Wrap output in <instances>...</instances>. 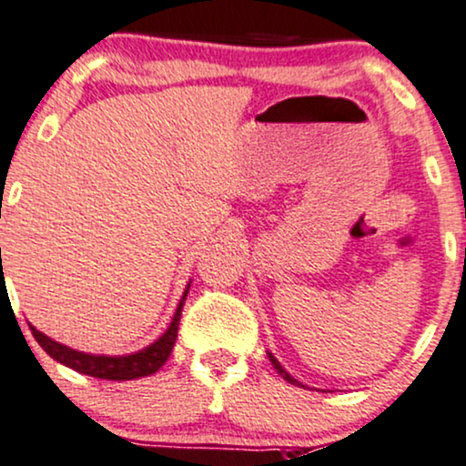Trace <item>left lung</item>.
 <instances>
[{
  "instance_id": "left-lung-1",
  "label": "left lung",
  "mask_w": 466,
  "mask_h": 466,
  "mask_svg": "<svg viewBox=\"0 0 466 466\" xmlns=\"http://www.w3.org/2000/svg\"><path fill=\"white\" fill-rule=\"evenodd\" d=\"M268 356H269V360H272V365L276 367V371H279V374H280V376H283V378H285V380H288V382H291V385H300V382H299V380H296V378H291V376L288 374V371H285V370H283V367H280V362H279V360H276V358H274L272 354H268Z\"/></svg>"
}]
</instances>
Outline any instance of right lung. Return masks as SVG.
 <instances>
[{"mask_svg": "<svg viewBox=\"0 0 466 466\" xmlns=\"http://www.w3.org/2000/svg\"><path fill=\"white\" fill-rule=\"evenodd\" d=\"M187 289H190V285H187ZM187 289L183 291V299L178 300L177 314L175 319H172L170 327L166 329V334H163L158 340L152 342L150 347H146V350L137 351V354H130V356L115 358V356L84 354V351H75L70 350V347L59 345V342H55L53 339H48V336L42 334V331L35 329L33 325H30V331H33L35 340L42 345L46 354L55 358V360L61 362V365L79 371V374H86L92 378H104V380H135V378L155 374V371L161 370L163 362L170 358L172 347H175V340H177L178 320H181V309H183V303H186Z\"/></svg>", "mask_w": 466, "mask_h": 466, "instance_id": "obj_1", "label": "right lung"}]
</instances>
